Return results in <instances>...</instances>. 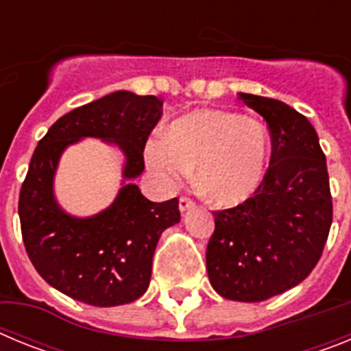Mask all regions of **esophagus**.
I'll return each mask as SVG.
<instances>
[{
	"label": "esophagus",
	"instance_id": "1",
	"mask_svg": "<svg viewBox=\"0 0 351 351\" xmlns=\"http://www.w3.org/2000/svg\"><path fill=\"white\" fill-rule=\"evenodd\" d=\"M193 206H195L193 200H190V198H186V197L179 198V210H181V213H186V210H190Z\"/></svg>",
	"mask_w": 351,
	"mask_h": 351
}]
</instances>
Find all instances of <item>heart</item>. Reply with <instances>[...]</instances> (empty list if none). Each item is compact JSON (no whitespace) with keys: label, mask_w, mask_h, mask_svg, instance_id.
I'll return each instance as SVG.
<instances>
[{"label":"heart","mask_w":351,"mask_h":351,"mask_svg":"<svg viewBox=\"0 0 351 351\" xmlns=\"http://www.w3.org/2000/svg\"><path fill=\"white\" fill-rule=\"evenodd\" d=\"M269 153V130L258 119L202 108L178 117L165 137L149 141L144 158L161 186L176 188L195 169V186L207 200L235 207L262 186Z\"/></svg>","instance_id":"b5f03b06"}]
</instances>
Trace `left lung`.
<instances>
[{"mask_svg": "<svg viewBox=\"0 0 351 351\" xmlns=\"http://www.w3.org/2000/svg\"><path fill=\"white\" fill-rule=\"evenodd\" d=\"M239 98L269 125L271 165L250 200L213 213L206 263L219 295L262 302L311 274L332 225V198L325 154L308 117L265 96Z\"/></svg>", "mask_w": 351, "mask_h": 351, "instance_id": "obj_1", "label": "left lung"}]
</instances>
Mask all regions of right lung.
Wrapping results in <instances>:
<instances>
[{"instance_id": "obj_1", "label": "right lung", "mask_w": 351, "mask_h": 351, "mask_svg": "<svg viewBox=\"0 0 351 351\" xmlns=\"http://www.w3.org/2000/svg\"><path fill=\"white\" fill-rule=\"evenodd\" d=\"M161 105L153 95L110 93L60 117L31 156L19 197L24 246L36 272L71 299L112 308L144 295L158 241L181 221L178 198L151 202L133 182L144 172L142 153ZM84 138L116 147L123 170L110 206L75 217L57 202L53 182L64 151Z\"/></svg>"}]
</instances>
